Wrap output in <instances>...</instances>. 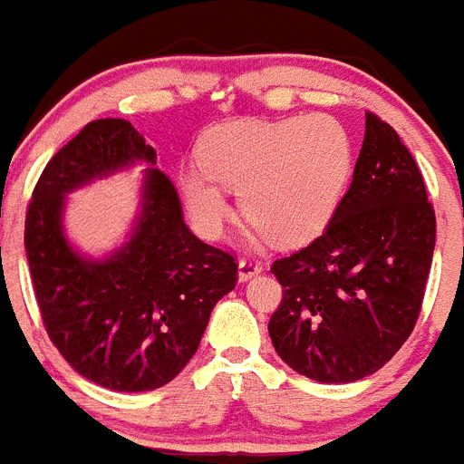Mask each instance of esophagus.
I'll return each mask as SVG.
<instances>
[{"instance_id":"34e87169","label":"esophagus","mask_w":464,"mask_h":464,"mask_svg":"<svg viewBox=\"0 0 464 464\" xmlns=\"http://www.w3.org/2000/svg\"><path fill=\"white\" fill-rule=\"evenodd\" d=\"M261 270H263V263L258 261L256 256H242L240 261H237V276H240V281H249Z\"/></svg>"}]
</instances>
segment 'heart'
Segmentation results:
<instances>
[{"instance_id": "heart-1", "label": "heart", "mask_w": 464, "mask_h": 464, "mask_svg": "<svg viewBox=\"0 0 464 464\" xmlns=\"http://www.w3.org/2000/svg\"><path fill=\"white\" fill-rule=\"evenodd\" d=\"M201 167L180 173V192L197 227L215 236L228 218L225 188L276 245H297L334 215L353 169L343 125L327 114L245 121L215 130L201 144Z\"/></svg>"}]
</instances>
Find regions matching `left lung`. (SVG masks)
Here are the masks:
<instances>
[{
	"label": "left lung",
	"mask_w": 464,
	"mask_h": 464,
	"mask_svg": "<svg viewBox=\"0 0 464 464\" xmlns=\"http://www.w3.org/2000/svg\"><path fill=\"white\" fill-rule=\"evenodd\" d=\"M435 252V208L396 130L366 114L353 185L323 233L270 270L284 285L267 332L293 371L354 382L412 334Z\"/></svg>",
	"instance_id": "1"
}]
</instances>
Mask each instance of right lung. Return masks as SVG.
I'll return each instance as SVG.
<instances>
[{
    "label": "right lung",
    "mask_w": 464,
    "mask_h": 464,
    "mask_svg": "<svg viewBox=\"0 0 464 464\" xmlns=\"http://www.w3.org/2000/svg\"><path fill=\"white\" fill-rule=\"evenodd\" d=\"M137 160L155 164V150L130 121H91L43 169L24 219L47 336L77 373L114 392L171 382L237 281L233 254L189 231L171 179L153 167L128 245L105 261L72 252L62 231L63 194Z\"/></svg>",
    "instance_id": "1"
}]
</instances>
